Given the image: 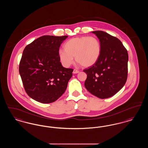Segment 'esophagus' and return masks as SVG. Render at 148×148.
Instances as JSON below:
<instances>
[{
  "label": "esophagus",
  "mask_w": 148,
  "mask_h": 148,
  "mask_svg": "<svg viewBox=\"0 0 148 148\" xmlns=\"http://www.w3.org/2000/svg\"><path fill=\"white\" fill-rule=\"evenodd\" d=\"M79 73V71H77V69H74L73 71V74H77V73Z\"/></svg>",
  "instance_id": "34e87169"
}]
</instances>
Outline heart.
<instances>
[{
  "mask_svg": "<svg viewBox=\"0 0 148 148\" xmlns=\"http://www.w3.org/2000/svg\"><path fill=\"white\" fill-rule=\"evenodd\" d=\"M64 49L59 50L58 56L60 62L66 67L74 62L84 68L90 67L98 61L101 54V45L95 36H82L71 38L64 43Z\"/></svg>",
  "mask_w": 148,
  "mask_h": 148,
  "instance_id": "heart-1",
  "label": "heart"
}]
</instances>
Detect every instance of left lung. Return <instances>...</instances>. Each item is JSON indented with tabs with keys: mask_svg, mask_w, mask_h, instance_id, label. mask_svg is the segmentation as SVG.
Returning a JSON list of instances; mask_svg holds the SVG:
<instances>
[{
	"mask_svg": "<svg viewBox=\"0 0 148 148\" xmlns=\"http://www.w3.org/2000/svg\"><path fill=\"white\" fill-rule=\"evenodd\" d=\"M99 39L98 61L84 70L87 74L85 88L99 98H110L124 86L127 77L128 54L117 38L103 31H94Z\"/></svg>",
	"mask_w": 148,
	"mask_h": 148,
	"instance_id": "1",
	"label": "left lung"
}]
</instances>
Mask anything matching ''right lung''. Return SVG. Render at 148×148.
Returning <instances> with one entry per match:
<instances>
[{"mask_svg":"<svg viewBox=\"0 0 148 148\" xmlns=\"http://www.w3.org/2000/svg\"><path fill=\"white\" fill-rule=\"evenodd\" d=\"M67 38L42 36L23 50L19 74L25 92L38 102L53 103L67 88L73 69L64 68L58 56L59 47Z\"/></svg>","mask_w":148,"mask_h":148,"instance_id":"add662e5","label":"right lung"}]
</instances>
